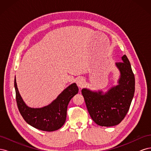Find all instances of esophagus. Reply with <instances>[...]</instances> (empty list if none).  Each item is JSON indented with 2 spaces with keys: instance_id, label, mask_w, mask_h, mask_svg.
Returning <instances> with one entry per match:
<instances>
[{
  "instance_id": "1",
  "label": "esophagus",
  "mask_w": 151,
  "mask_h": 151,
  "mask_svg": "<svg viewBox=\"0 0 151 151\" xmlns=\"http://www.w3.org/2000/svg\"><path fill=\"white\" fill-rule=\"evenodd\" d=\"M76 83H77V85L78 86L79 88H83L85 84V80L83 78V77H79V78L76 81Z\"/></svg>"
}]
</instances>
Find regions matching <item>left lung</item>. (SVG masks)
Wrapping results in <instances>:
<instances>
[{"instance_id":"1","label":"left lung","mask_w":151,"mask_h":151,"mask_svg":"<svg viewBox=\"0 0 151 151\" xmlns=\"http://www.w3.org/2000/svg\"><path fill=\"white\" fill-rule=\"evenodd\" d=\"M122 59V62L115 63L120 72L117 86L105 93L86 88L81 91L89 115L98 125L111 127L119 124L126 116L134 98V74L125 55Z\"/></svg>"}]
</instances>
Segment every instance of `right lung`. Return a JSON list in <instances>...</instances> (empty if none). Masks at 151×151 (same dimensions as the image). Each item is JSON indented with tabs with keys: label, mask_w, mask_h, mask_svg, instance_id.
I'll use <instances>...</instances> for the list:
<instances>
[{
	"label": "right lung",
	"mask_w": 151,
	"mask_h": 151,
	"mask_svg": "<svg viewBox=\"0 0 151 151\" xmlns=\"http://www.w3.org/2000/svg\"><path fill=\"white\" fill-rule=\"evenodd\" d=\"M14 88L17 107L24 120L36 129L47 132L57 130L63 125L66 120L68 103L79 92L78 87L73 83L50 104L43 108H34L27 106L22 100L17 89L16 77Z\"/></svg>",
	"instance_id": "right-lung-1"
}]
</instances>
